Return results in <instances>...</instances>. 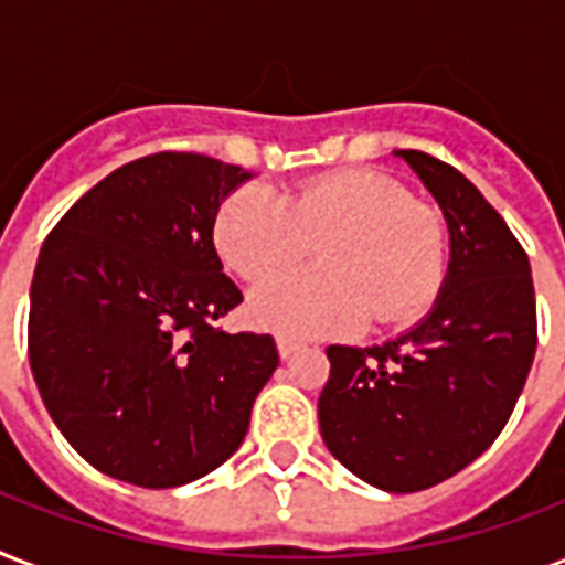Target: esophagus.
<instances>
[{
    "label": "esophagus",
    "instance_id": "esophagus-1",
    "mask_svg": "<svg viewBox=\"0 0 565 565\" xmlns=\"http://www.w3.org/2000/svg\"><path fill=\"white\" fill-rule=\"evenodd\" d=\"M275 343H278V354H281V358H290V354H296L301 349L299 340H292V337H284V334L278 337Z\"/></svg>",
    "mask_w": 565,
    "mask_h": 565
}]
</instances>
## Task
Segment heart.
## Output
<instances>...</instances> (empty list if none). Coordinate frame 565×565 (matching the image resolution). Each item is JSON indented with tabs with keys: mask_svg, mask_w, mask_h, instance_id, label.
Masks as SVG:
<instances>
[{
	"mask_svg": "<svg viewBox=\"0 0 565 565\" xmlns=\"http://www.w3.org/2000/svg\"><path fill=\"white\" fill-rule=\"evenodd\" d=\"M213 243L222 264L252 284L299 266L317 243L319 264L252 296V317L292 337L345 334L366 319L398 322L437 292L448 225L437 204L413 199L372 170L328 172L278 199L239 188L220 204Z\"/></svg>",
	"mask_w": 565,
	"mask_h": 565,
	"instance_id": "1",
	"label": "heart"
}]
</instances>
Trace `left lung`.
I'll use <instances>...</instances> for the list:
<instances>
[{"mask_svg": "<svg viewBox=\"0 0 565 565\" xmlns=\"http://www.w3.org/2000/svg\"><path fill=\"white\" fill-rule=\"evenodd\" d=\"M398 154L446 213V287L390 343L328 345L319 430L366 483L419 492L472 463L508 425L534 363L536 299L525 248L481 190L434 154Z\"/></svg>", "mask_w": 565, "mask_h": 565, "instance_id": "8db88e82", "label": "left lung"}]
</instances>
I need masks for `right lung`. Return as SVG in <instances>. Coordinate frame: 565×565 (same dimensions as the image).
Instances as JSON below:
<instances>
[{
	"instance_id": "add662e5",
	"label": "right lung",
	"mask_w": 565,
	"mask_h": 565,
	"mask_svg": "<svg viewBox=\"0 0 565 565\" xmlns=\"http://www.w3.org/2000/svg\"><path fill=\"white\" fill-rule=\"evenodd\" d=\"M248 179L207 154H146L87 190L40 248L31 372L70 446L117 481L167 490L213 472L278 366L269 334L216 326L243 292L213 220Z\"/></svg>"
}]
</instances>
